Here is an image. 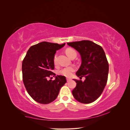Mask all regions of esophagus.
Listing matches in <instances>:
<instances>
[{
	"label": "esophagus",
	"instance_id": "esophagus-1",
	"mask_svg": "<svg viewBox=\"0 0 130 130\" xmlns=\"http://www.w3.org/2000/svg\"><path fill=\"white\" fill-rule=\"evenodd\" d=\"M66 79H67V82H69V81H70V80H71V78H69V77H67Z\"/></svg>",
	"mask_w": 130,
	"mask_h": 130
}]
</instances>
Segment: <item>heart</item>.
Returning a JSON list of instances; mask_svg holds the SVG:
<instances>
[{
    "instance_id": "obj_1",
    "label": "heart",
    "mask_w": 130,
    "mask_h": 130,
    "mask_svg": "<svg viewBox=\"0 0 130 130\" xmlns=\"http://www.w3.org/2000/svg\"><path fill=\"white\" fill-rule=\"evenodd\" d=\"M66 53L70 58H71L73 57L74 56H76V52H75V50L70 48L66 49ZM53 61L55 64H56L57 63V55L56 54L55 55L54 59H53ZM75 68L74 66L66 67H64L63 68L60 69V70H58V74L61 75H63V76H64L66 77H70L72 75V73L75 71Z\"/></svg>"
}]
</instances>
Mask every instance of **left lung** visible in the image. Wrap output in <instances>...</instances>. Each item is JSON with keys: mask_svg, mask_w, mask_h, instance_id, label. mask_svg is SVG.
<instances>
[{"mask_svg": "<svg viewBox=\"0 0 130 130\" xmlns=\"http://www.w3.org/2000/svg\"><path fill=\"white\" fill-rule=\"evenodd\" d=\"M67 44L81 55L82 63L76 74L80 78H86L84 82L74 80L77 84L73 95L81 103H92L101 95L107 84L109 65L104 50L100 45L88 40Z\"/></svg>", "mask_w": 130, "mask_h": 130, "instance_id": "obj_1", "label": "left lung"}]
</instances>
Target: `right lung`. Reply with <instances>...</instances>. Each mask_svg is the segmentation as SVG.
Masks as SVG:
<instances>
[{
    "label": "right lung",
    "instance_id": "obj_1",
    "mask_svg": "<svg viewBox=\"0 0 130 130\" xmlns=\"http://www.w3.org/2000/svg\"><path fill=\"white\" fill-rule=\"evenodd\" d=\"M42 42L31 46L22 62L23 81L27 93L37 103L48 104L56 99L61 88L67 82L66 77L57 75L54 80H48L56 75L53 61L56 50L64 46Z\"/></svg>",
    "mask_w": 130,
    "mask_h": 130
}]
</instances>
